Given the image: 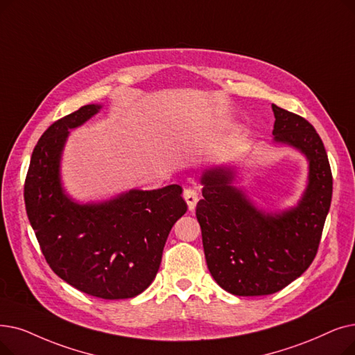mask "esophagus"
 Returning <instances> with one entry per match:
<instances>
[{
  "instance_id": "34e87169",
  "label": "esophagus",
  "mask_w": 355,
  "mask_h": 355,
  "mask_svg": "<svg viewBox=\"0 0 355 355\" xmlns=\"http://www.w3.org/2000/svg\"><path fill=\"white\" fill-rule=\"evenodd\" d=\"M184 200H186V203L189 206L190 210H194L197 202H198V193L194 189H186L184 190Z\"/></svg>"
}]
</instances>
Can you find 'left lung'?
I'll list each match as a JSON object with an SVG mask.
<instances>
[{
	"instance_id": "8db88e82",
	"label": "left lung",
	"mask_w": 355,
	"mask_h": 355,
	"mask_svg": "<svg viewBox=\"0 0 355 355\" xmlns=\"http://www.w3.org/2000/svg\"><path fill=\"white\" fill-rule=\"evenodd\" d=\"M274 142L300 150L309 161L307 187L297 206L259 210L234 186L235 171L210 168L202 175L196 207L207 268L235 296H266L300 277L316 257L331 207L332 173L323 142L306 119L272 104Z\"/></svg>"
}]
</instances>
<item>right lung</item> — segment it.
I'll return each mask as SVG.
<instances>
[{
	"label": "right lung",
	"mask_w": 355,
	"mask_h": 355,
	"mask_svg": "<svg viewBox=\"0 0 355 355\" xmlns=\"http://www.w3.org/2000/svg\"><path fill=\"white\" fill-rule=\"evenodd\" d=\"M100 109V104L83 105L46 129L30 159L24 203L46 263L56 275L89 296L130 299L155 279L169 230L187 205L177 184L87 205L65 194L60 158L69 130Z\"/></svg>",
	"instance_id": "right-lung-1"
}]
</instances>
